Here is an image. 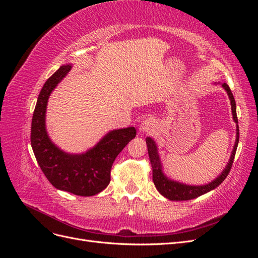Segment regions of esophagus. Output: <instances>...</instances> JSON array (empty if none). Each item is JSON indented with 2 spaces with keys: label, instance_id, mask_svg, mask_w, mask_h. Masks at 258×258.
<instances>
[{
  "label": "esophagus",
  "instance_id": "esophagus-1",
  "mask_svg": "<svg viewBox=\"0 0 258 258\" xmlns=\"http://www.w3.org/2000/svg\"><path fill=\"white\" fill-rule=\"evenodd\" d=\"M156 129V121L153 118H146L141 122L140 126V131L146 132V134H151Z\"/></svg>",
  "mask_w": 258,
  "mask_h": 258
}]
</instances>
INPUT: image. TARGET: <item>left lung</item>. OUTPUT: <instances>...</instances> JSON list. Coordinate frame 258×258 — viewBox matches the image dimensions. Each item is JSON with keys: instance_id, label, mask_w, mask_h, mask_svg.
<instances>
[{"instance_id": "obj_1", "label": "left lung", "mask_w": 258, "mask_h": 258, "mask_svg": "<svg viewBox=\"0 0 258 258\" xmlns=\"http://www.w3.org/2000/svg\"><path fill=\"white\" fill-rule=\"evenodd\" d=\"M222 86L225 88V90L227 91L228 97L230 99L233 120L238 122L235 98H233L232 92H231L229 86L227 84L224 83ZM238 143H239V126L237 124L236 144H235V147H233V151H232V154H231V157H230L228 165H227V167H226V169L223 171V173L220 176H218L216 179H214L213 182H211L207 185H204V186H189V185H185V184H181V183H177V182H174V181H171V179H168L165 175H163L162 171H161L159 155L157 153V146H156L155 142L153 141L151 138H146L148 156H150L152 168H153V181H154L156 188L158 189V191L162 195V196H165L169 200H176V201L190 200V199H194V198H197V197L201 196V195H204V194H206L210 190L216 188L218 185L223 183L224 179L227 177V175L230 172L232 162H233V159H235V156H236Z\"/></svg>"}]
</instances>
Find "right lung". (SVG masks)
Listing matches in <instances>:
<instances>
[{"mask_svg": "<svg viewBox=\"0 0 258 258\" xmlns=\"http://www.w3.org/2000/svg\"><path fill=\"white\" fill-rule=\"evenodd\" d=\"M70 70L71 66L60 67L44 84L31 123V146L38 166L52 186L77 196L88 197L102 191L110 183L115 158L136 138L137 130L135 127L113 130L90 151L81 155L67 154L52 144L45 128L47 100Z\"/></svg>", "mask_w": 258, "mask_h": 258, "instance_id": "right-lung-1", "label": "right lung"}]
</instances>
